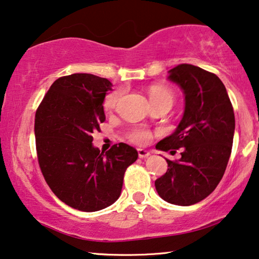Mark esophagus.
<instances>
[{
	"label": "esophagus",
	"instance_id": "34e87169",
	"mask_svg": "<svg viewBox=\"0 0 259 259\" xmlns=\"http://www.w3.org/2000/svg\"><path fill=\"white\" fill-rule=\"evenodd\" d=\"M138 156H140L142 159H144V158H148L150 156V151L145 149H138Z\"/></svg>",
	"mask_w": 259,
	"mask_h": 259
}]
</instances>
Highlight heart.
I'll use <instances>...</instances> for the list:
<instances>
[{
	"mask_svg": "<svg viewBox=\"0 0 259 259\" xmlns=\"http://www.w3.org/2000/svg\"><path fill=\"white\" fill-rule=\"evenodd\" d=\"M119 96H121V92L119 91L110 92L109 94L106 96L105 102H103L105 109L113 110L117 105ZM149 98L151 103L165 102L168 103L171 107L173 105V101H175V95H173V93L160 86H153L149 92ZM150 137H151V135H150L149 131L145 129H135L131 131L130 134V140L137 143V144H145V143L149 142Z\"/></svg>",
	"mask_w": 259,
	"mask_h": 259,
	"instance_id": "b5f03b06",
	"label": "heart"
}]
</instances>
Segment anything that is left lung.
Masks as SVG:
<instances>
[{"instance_id": "1", "label": "left lung", "mask_w": 259, "mask_h": 259, "mask_svg": "<svg viewBox=\"0 0 259 259\" xmlns=\"http://www.w3.org/2000/svg\"><path fill=\"white\" fill-rule=\"evenodd\" d=\"M167 79L183 90L185 110L175 133L156 149L183 151L180 159H166L167 171L154 186L165 201L191 206L207 198L225 175L233 148L234 109L225 84L214 73L181 64L169 69Z\"/></svg>"}]
</instances>
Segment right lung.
Wrapping results in <instances>:
<instances>
[{"mask_svg": "<svg viewBox=\"0 0 259 259\" xmlns=\"http://www.w3.org/2000/svg\"><path fill=\"white\" fill-rule=\"evenodd\" d=\"M111 82L88 74L61 76L46 93L34 117L38 163L57 198L82 211L101 210L121 195L126 167L137 150L125 143L100 152L93 133L106 121L103 101Z\"/></svg>", "mask_w": 259, "mask_h": 259, "instance_id": "1", "label": "right lung"}]
</instances>
